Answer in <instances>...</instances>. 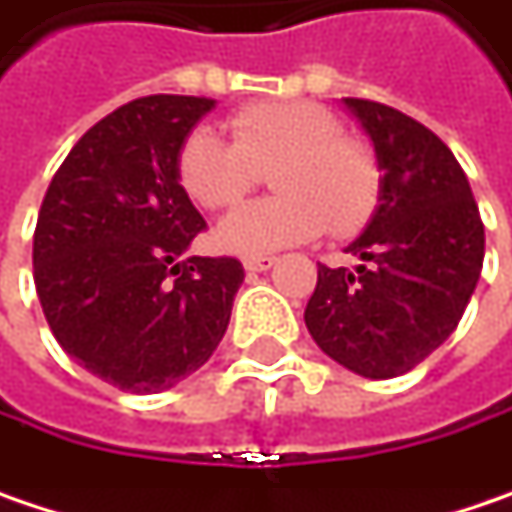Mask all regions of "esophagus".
<instances>
[{"label":"esophagus","mask_w":512,"mask_h":512,"mask_svg":"<svg viewBox=\"0 0 512 512\" xmlns=\"http://www.w3.org/2000/svg\"><path fill=\"white\" fill-rule=\"evenodd\" d=\"M276 265L274 256H247L244 259V271H250V274H262V271H271Z\"/></svg>","instance_id":"esophagus-1"}]
</instances>
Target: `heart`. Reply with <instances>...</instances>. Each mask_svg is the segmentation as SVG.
Returning <instances> with one entry per match:
<instances>
[{"label": "heart", "mask_w": 512, "mask_h": 512, "mask_svg": "<svg viewBox=\"0 0 512 512\" xmlns=\"http://www.w3.org/2000/svg\"><path fill=\"white\" fill-rule=\"evenodd\" d=\"M230 136L195 128L177 151V180L192 201L218 212L236 206L274 166L276 198L227 215L215 241L230 253H268L320 236H349L373 215L382 168L376 151L344 133L341 119L317 101H256L230 116Z\"/></svg>", "instance_id": "1"}]
</instances>
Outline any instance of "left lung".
Here are the masks:
<instances>
[{"mask_svg":"<svg viewBox=\"0 0 512 512\" xmlns=\"http://www.w3.org/2000/svg\"><path fill=\"white\" fill-rule=\"evenodd\" d=\"M382 168L379 206L347 247L361 265L317 268L306 326L364 379L414 370L457 329L484 265V224L449 145L417 119L344 98Z\"/></svg>","mask_w":512,"mask_h":512,"instance_id":"8db88e82","label":"left lung"}]
</instances>
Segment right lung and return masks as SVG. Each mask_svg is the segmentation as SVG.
<instances>
[{
    "instance_id": "1",
    "label": "right lung",
    "mask_w": 512,
    "mask_h": 512,
    "mask_svg": "<svg viewBox=\"0 0 512 512\" xmlns=\"http://www.w3.org/2000/svg\"><path fill=\"white\" fill-rule=\"evenodd\" d=\"M212 107L198 95L122 104L75 142L37 215L49 329L119 390L160 393L203 367L244 282L233 256L186 259L206 221L177 180V151Z\"/></svg>"
}]
</instances>
